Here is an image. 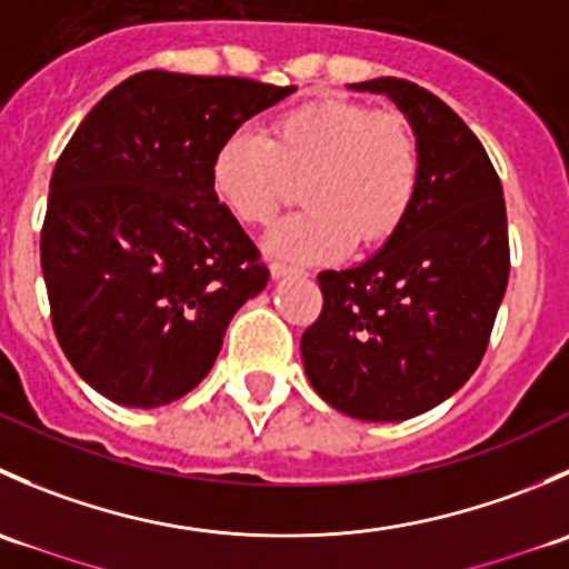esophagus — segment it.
<instances>
[{
    "label": "esophagus",
    "mask_w": 569,
    "mask_h": 569,
    "mask_svg": "<svg viewBox=\"0 0 569 569\" xmlns=\"http://www.w3.org/2000/svg\"><path fill=\"white\" fill-rule=\"evenodd\" d=\"M269 272H272V278H286V274H302V269L291 267V263H283V261H272L269 263Z\"/></svg>",
    "instance_id": "34e87169"
}]
</instances>
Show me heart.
Here are the masks:
<instances>
[{"mask_svg": "<svg viewBox=\"0 0 569 569\" xmlns=\"http://www.w3.org/2000/svg\"><path fill=\"white\" fill-rule=\"evenodd\" d=\"M300 176L308 209L280 222L267 248L291 261H330L355 237L377 244L407 220L421 187V148L401 114L325 99L278 114L267 140L231 131L209 164L217 200L250 228L272 226Z\"/></svg>", "mask_w": 569, "mask_h": 569, "instance_id": "obj_1", "label": "heart"}]
</instances>
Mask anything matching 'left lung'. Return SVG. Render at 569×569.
I'll return each instance as SVG.
<instances>
[{
  "label": "left lung",
  "mask_w": 569,
  "mask_h": 569,
  "mask_svg": "<svg viewBox=\"0 0 569 569\" xmlns=\"http://www.w3.org/2000/svg\"><path fill=\"white\" fill-rule=\"evenodd\" d=\"M410 120L421 187L380 252L319 272L321 313L302 360L327 405L360 421H405L460 391L479 369L509 280L501 178L446 101L407 79H369Z\"/></svg>",
  "instance_id": "obj_1"
}]
</instances>
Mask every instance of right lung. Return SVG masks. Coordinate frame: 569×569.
<instances>
[{
  "mask_svg": "<svg viewBox=\"0 0 569 569\" xmlns=\"http://www.w3.org/2000/svg\"><path fill=\"white\" fill-rule=\"evenodd\" d=\"M295 88L142 71L79 123L51 173L40 267L77 375L126 407L203 380L269 269L211 189L220 140Z\"/></svg>",
  "mask_w": 569,
  "mask_h": 569,
  "instance_id": "1",
  "label": "right lung"
}]
</instances>
